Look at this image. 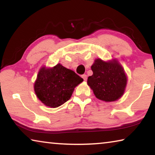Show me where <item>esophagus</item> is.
<instances>
[{
    "instance_id": "esophagus-1",
    "label": "esophagus",
    "mask_w": 155,
    "mask_h": 155,
    "mask_svg": "<svg viewBox=\"0 0 155 155\" xmlns=\"http://www.w3.org/2000/svg\"><path fill=\"white\" fill-rule=\"evenodd\" d=\"M82 78H83L84 81H87V76L86 74H83L82 75Z\"/></svg>"
}]
</instances>
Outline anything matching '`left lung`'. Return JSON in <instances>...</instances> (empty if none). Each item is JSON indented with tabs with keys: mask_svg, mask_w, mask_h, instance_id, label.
Returning a JSON list of instances; mask_svg holds the SVG:
<instances>
[{
	"mask_svg": "<svg viewBox=\"0 0 155 155\" xmlns=\"http://www.w3.org/2000/svg\"><path fill=\"white\" fill-rule=\"evenodd\" d=\"M91 68L93 74L88 77L87 85L97 98L113 102L121 98L127 86V77L118 61L96 59Z\"/></svg>",
	"mask_w": 155,
	"mask_h": 155,
	"instance_id": "obj_1",
	"label": "left lung"
}]
</instances>
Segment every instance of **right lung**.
<instances>
[{
    "label": "right lung",
    "instance_id": "obj_1",
    "mask_svg": "<svg viewBox=\"0 0 155 155\" xmlns=\"http://www.w3.org/2000/svg\"><path fill=\"white\" fill-rule=\"evenodd\" d=\"M83 81L74 71L58 64L51 68H41L34 84V90L41 103L56 108L70 98L74 88Z\"/></svg>",
    "mask_w": 155,
    "mask_h": 155
}]
</instances>
